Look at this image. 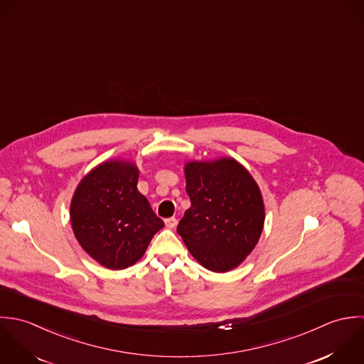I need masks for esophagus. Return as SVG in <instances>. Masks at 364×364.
I'll use <instances>...</instances> for the list:
<instances>
[{"label":"esophagus","instance_id":"obj_1","mask_svg":"<svg viewBox=\"0 0 364 364\" xmlns=\"http://www.w3.org/2000/svg\"><path fill=\"white\" fill-rule=\"evenodd\" d=\"M164 223H166V226L168 228V229H174L176 226H177V219L176 218H168L164 220Z\"/></svg>","mask_w":364,"mask_h":364}]
</instances>
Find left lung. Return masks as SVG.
Here are the masks:
<instances>
[{
  "label": "left lung",
  "mask_w": 364,
  "mask_h": 364,
  "mask_svg": "<svg viewBox=\"0 0 364 364\" xmlns=\"http://www.w3.org/2000/svg\"><path fill=\"white\" fill-rule=\"evenodd\" d=\"M191 207L177 232L207 270L236 269L255 249L264 226L262 191L237 160H193L184 166Z\"/></svg>",
  "instance_id": "left-lung-1"
}]
</instances>
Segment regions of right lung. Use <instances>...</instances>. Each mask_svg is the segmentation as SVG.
Returning a JSON list of instances; mask_svg holds the SVG:
<instances>
[{
	"label": "right lung",
	"instance_id": "right-lung-1",
	"mask_svg": "<svg viewBox=\"0 0 364 364\" xmlns=\"http://www.w3.org/2000/svg\"><path fill=\"white\" fill-rule=\"evenodd\" d=\"M134 161H102L78 183L70 203L74 236L82 250L109 270L135 264L164 222L138 190Z\"/></svg>",
	"mask_w": 364,
	"mask_h": 364
}]
</instances>
